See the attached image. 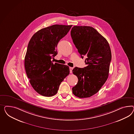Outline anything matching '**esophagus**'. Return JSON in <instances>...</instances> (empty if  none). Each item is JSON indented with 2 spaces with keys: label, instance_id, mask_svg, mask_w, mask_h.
Here are the masks:
<instances>
[{
  "label": "esophagus",
  "instance_id": "obj_1",
  "mask_svg": "<svg viewBox=\"0 0 134 134\" xmlns=\"http://www.w3.org/2000/svg\"><path fill=\"white\" fill-rule=\"evenodd\" d=\"M69 69H70V73H72V69H73V68L72 67H70Z\"/></svg>",
  "mask_w": 134,
  "mask_h": 134
}]
</instances>
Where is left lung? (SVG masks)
Listing matches in <instances>:
<instances>
[{
	"label": "left lung",
	"mask_w": 134,
	"mask_h": 134,
	"mask_svg": "<svg viewBox=\"0 0 134 134\" xmlns=\"http://www.w3.org/2000/svg\"><path fill=\"white\" fill-rule=\"evenodd\" d=\"M71 35L81 58L87 57L86 67H76L72 73L78 78L72 87L73 94L80 98H89L98 93L107 80L111 51L108 41L94 28L74 26Z\"/></svg>",
	"instance_id": "obj_1"
}]
</instances>
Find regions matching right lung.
Instances as JSON below:
<instances>
[{
    "label": "right lung",
    "mask_w": 134,
    "mask_h": 134,
    "mask_svg": "<svg viewBox=\"0 0 134 134\" xmlns=\"http://www.w3.org/2000/svg\"><path fill=\"white\" fill-rule=\"evenodd\" d=\"M72 26L53 25L43 28L29 41L24 59L26 72L34 89L43 96L56 94L60 83L70 73L69 66L54 64L51 59L58 54V42Z\"/></svg>",
    "instance_id": "1"
}]
</instances>
